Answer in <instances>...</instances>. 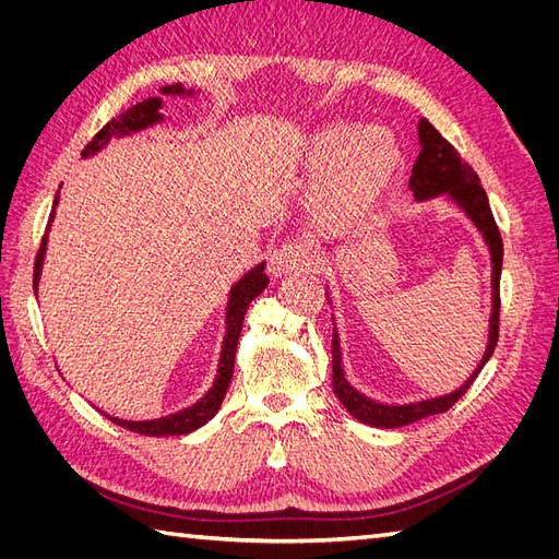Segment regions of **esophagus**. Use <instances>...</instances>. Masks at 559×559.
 I'll return each instance as SVG.
<instances>
[{
    "label": "esophagus",
    "mask_w": 559,
    "mask_h": 559,
    "mask_svg": "<svg viewBox=\"0 0 559 559\" xmlns=\"http://www.w3.org/2000/svg\"><path fill=\"white\" fill-rule=\"evenodd\" d=\"M317 263V251L302 242L282 245L273 257H270V275L282 277L286 273H296V270L310 267Z\"/></svg>",
    "instance_id": "esophagus-1"
}]
</instances>
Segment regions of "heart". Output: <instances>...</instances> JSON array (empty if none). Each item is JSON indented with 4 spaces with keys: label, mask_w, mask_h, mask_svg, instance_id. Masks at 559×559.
Listing matches in <instances>:
<instances>
[{
    "label": "heart",
    "mask_w": 559,
    "mask_h": 559,
    "mask_svg": "<svg viewBox=\"0 0 559 559\" xmlns=\"http://www.w3.org/2000/svg\"><path fill=\"white\" fill-rule=\"evenodd\" d=\"M401 148L394 134L357 123L317 130L306 146L312 170H329L312 189L319 222L349 228L373 214L399 175Z\"/></svg>",
    "instance_id": "heart-1"
}]
</instances>
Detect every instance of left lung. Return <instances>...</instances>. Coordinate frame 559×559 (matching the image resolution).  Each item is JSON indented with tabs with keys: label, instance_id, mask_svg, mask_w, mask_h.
<instances>
[{
	"label": "left lung",
	"instance_id": "obj_1",
	"mask_svg": "<svg viewBox=\"0 0 559 559\" xmlns=\"http://www.w3.org/2000/svg\"><path fill=\"white\" fill-rule=\"evenodd\" d=\"M417 134H419L421 151L413 165V175L408 181L411 191L419 202L438 198V195H448L454 205L471 218L473 226L480 230V235L489 247V259H492V314H489V335H487L485 354L478 368L471 373V378L460 389H454L452 394L417 401V403H405V405H386V403L373 401L359 394L357 389L347 382L345 370H343L341 341H337V333L333 331V394L345 405L352 417H357L359 421H364V425L378 427V429H399L405 425H413V421L421 417L441 415L450 411L452 405L466 394V389L473 384V380L478 378L483 366L489 361V357H492L499 341V308H501L499 282H501L503 245H501V235L492 216V210H489L487 193L480 186L478 175L473 173V167L456 154V148L427 121V118H419Z\"/></svg>",
	"mask_w": 559,
	"mask_h": 559
}]
</instances>
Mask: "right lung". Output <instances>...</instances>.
<instances>
[{
  "instance_id": "1",
  "label": "right lung",
  "mask_w": 559,
  "mask_h": 559,
  "mask_svg": "<svg viewBox=\"0 0 559 559\" xmlns=\"http://www.w3.org/2000/svg\"><path fill=\"white\" fill-rule=\"evenodd\" d=\"M160 93L163 95H193V91H186L181 83L165 86V88H160ZM160 107H163L160 97H148V99H144V103H138L134 107L126 109L121 116L111 118V121L91 140V144L81 151V156L88 158V156L97 154V151L105 144H109V140H114V138H123V134L140 132L148 126L160 123L163 121V114L158 111ZM56 205H58V195L53 200V212H50V216H48V228H50V224H53ZM46 240H48V235H44L37 261H35V292H37L39 277H41ZM263 270H265V263H259L257 267H251L240 282L233 284L230 296H228V308H226V337H224V347H222V359H218L216 380H214L210 392L198 403L189 405V408H183L175 415L158 417V419L130 421V419H118V417L107 415L114 425L123 427L128 431H134V433H142V436H181V433H191V431L200 429L202 425H207V421L218 413V408H222V401L228 392V384L233 378V366H235V352H238V341H240L242 321L249 310V302L259 294H263V289L270 282Z\"/></svg>"
}]
</instances>
